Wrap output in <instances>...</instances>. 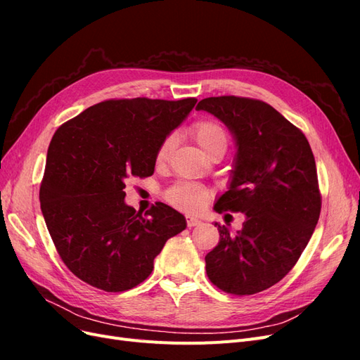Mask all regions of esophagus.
Returning <instances> with one entry per match:
<instances>
[{"label": "esophagus", "instance_id": "esophagus-1", "mask_svg": "<svg viewBox=\"0 0 360 360\" xmlns=\"http://www.w3.org/2000/svg\"><path fill=\"white\" fill-rule=\"evenodd\" d=\"M186 222H188V226L192 228V226H197L201 224V221L198 219V217H193V216H188L186 217Z\"/></svg>", "mask_w": 360, "mask_h": 360}]
</instances>
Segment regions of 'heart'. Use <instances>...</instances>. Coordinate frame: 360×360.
Masks as SVG:
<instances>
[{"mask_svg": "<svg viewBox=\"0 0 360 360\" xmlns=\"http://www.w3.org/2000/svg\"><path fill=\"white\" fill-rule=\"evenodd\" d=\"M191 134L205 153L216 147V146H225L228 143V136L225 129L212 120H201V122L195 123L191 127ZM174 146V136H167L163 139V143L159 146V150L156 153V160L159 163L165 162L169 151ZM209 191H207L201 184L195 183H177L167 192V200L180 210L184 212H197L204 205V202L209 198Z\"/></svg>", "mask_w": 360, "mask_h": 360, "instance_id": "heart-1", "label": "heart"}]
</instances>
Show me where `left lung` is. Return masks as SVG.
Returning <instances> with one entry per match:
<instances>
[{
  "label": "left lung",
  "instance_id": "8db88e82",
  "mask_svg": "<svg viewBox=\"0 0 360 360\" xmlns=\"http://www.w3.org/2000/svg\"><path fill=\"white\" fill-rule=\"evenodd\" d=\"M230 129L237 153L217 213H245L234 236L225 225L205 255L207 276L225 292L249 296L270 288L297 263L319 222L321 195L307 136L266 102L237 96L197 105Z\"/></svg>",
  "mask_w": 360,
  "mask_h": 360
}]
</instances>
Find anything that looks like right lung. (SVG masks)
Segmentation results:
<instances>
[{"instance_id":"add662e5","label":"right lung","mask_w":360,"mask_h":360,"mask_svg":"<svg viewBox=\"0 0 360 360\" xmlns=\"http://www.w3.org/2000/svg\"><path fill=\"white\" fill-rule=\"evenodd\" d=\"M197 99L105 101L57 129L40 207L63 263L96 288L118 292L146 281L169 237L186 228L172 207L146 214L124 202L126 179L155 172L156 153Z\"/></svg>"}]
</instances>
